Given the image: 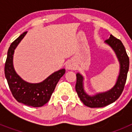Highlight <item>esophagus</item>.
<instances>
[{"label": "esophagus", "mask_w": 132, "mask_h": 132, "mask_svg": "<svg viewBox=\"0 0 132 132\" xmlns=\"http://www.w3.org/2000/svg\"><path fill=\"white\" fill-rule=\"evenodd\" d=\"M75 68V65L73 61H69L66 64V69L67 70H73Z\"/></svg>", "instance_id": "1"}]
</instances>
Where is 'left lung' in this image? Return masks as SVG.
Wrapping results in <instances>:
<instances>
[{
  "label": "left lung",
  "instance_id": "obj_1",
  "mask_svg": "<svg viewBox=\"0 0 132 132\" xmlns=\"http://www.w3.org/2000/svg\"><path fill=\"white\" fill-rule=\"evenodd\" d=\"M105 43L112 48L120 63V73L114 87L106 92L90 96L84 90V78L82 75L79 73L76 75L75 89L78 96L84 104L90 108H101L115 102L122 93L126 82L130 60L123 44L120 39L114 37L112 35H110V38L105 41Z\"/></svg>",
  "mask_w": 132,
  "mask_h": 132
}]
</instances>
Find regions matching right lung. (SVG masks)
<instances>
[{
    "label": "right lung",
    "instance_id": "add662e5",
    "mask_svg": "<svg viewBox=\"0 0 132 132\" xmlns=\"http://www.w3.org/2000/svg\"><path fill=\"white\" fill-rule=\"evenodd\" d=\"M26 33L25 31L21 34L10 45L7 53L4 74L10 91L16 101L29 106L40 107L50 101L58 81L65 74V69L54 72L39 83H30L23 80L15 71L13 55L14 50Z\"/></svg>",
    "mask_w": 132,
    "mask_h": 132
}]
</instances>
